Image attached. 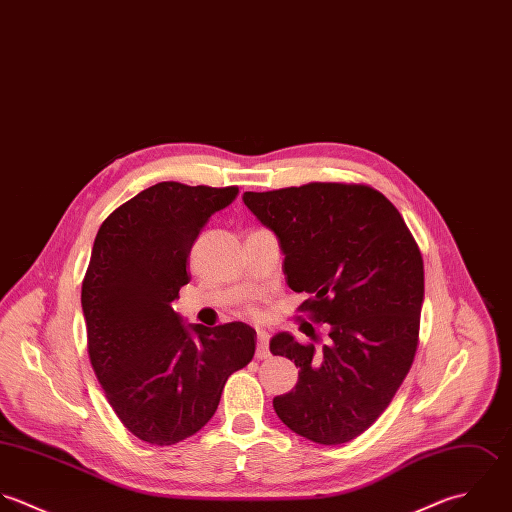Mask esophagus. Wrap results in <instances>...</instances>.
Returning a JSON list of instances; mask_svg holds the SVG:
<instances>
[{
    "label": "esophagus",
    "mask_w": 512,
    "mask_h": 512,
    "mask_svg": "<svg viewBox=\"0 0 512 512\" xmlns=\"http://www.w3.org/2000/svg\"><path fill=\"white\" fill-rule=\"evenodd\" d=\"M256 357L266 359L270 357V347H268V334L258 330V343H256Z\"/></svg>",
    "instance_id": "1"
}]
</instances>
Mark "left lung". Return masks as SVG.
<instances>
[{
    "mask_svg": "<svg viewBox=\"0 0 512 512\" xmlns=\"http://www.w3.org/2000/svg\"><path fill=\"white\" fill-rule=\"evenodd\" d=\"M242 200L276 234L288 286L310 294L300 310L330 324L320 349L288 332L270 340L274 355L300 367L274 411L314 443H347L387 409L413 363L421 252L397 208L363 184L310 182Z\"/></svg>",
    "mask_w": 512,
    "mask_h": 512,
    "instance_id": "left-lung-1",
    "label": "left lung"
}]
</instances>
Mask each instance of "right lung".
<instances>
[{"mask_svg":"<svg viewBox=\"0 0 512 512\" xmlns=\"http://www.w3.org/2000/svg\"><path fill=\"white\" fill-rule=\"evenodd\" d=\"M236 194L159 182L97 232L81 288L89 357L117 417L145 443L165 447L200 431L226 379L254 357L250 326L184 324L172 310L194 240Z\"/></svg>","mask_w":512,"mask_h":512,"instance_id":"1","label":"right lung"}]
</instances>
